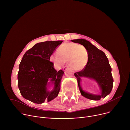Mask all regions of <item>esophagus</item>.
I'll list each match as a JSON object with an SVG mask.
<instances>
[{
  "label": "esophagus",
  "instance_id": "1",
  "mask_svg": "<svg viewBox=\"0 0 130 130\" xmlns=\"http://www.w3.org/2000/svg\"><path fill=\"white\" fill-rule=\"evenodd\" d=\"M68 68V66H64V67H63V70H64V71H65V70H66V69Z\"/></svg>",
  "mask_w": 130,
  "mask_h": 130
}]
</instances>
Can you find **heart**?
Returning a JSON list of instances; mask_svg holds the SVG:
<instances>
[{"instance_id":"obj_1","label":"heart","mask_w":130,"mask_h":130,"mask_svg":"<svg viewBox=\"0 0 130 130\" xmlns=\"http://www.w3.org/2000/svg\"><path fill=\"white\" fill-rule=\"evenodd\" d=\"M57 52V54H52L50 58L51 61L57 66H62L68 61L73 70L79 71L88 64L89 53L83 45L74 43H66L60 45Z\"/></svg>"}]
</instances>
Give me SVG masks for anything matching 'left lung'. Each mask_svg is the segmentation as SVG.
Returning a JSON list of instances; mask_svg holds the SVG:
<instances>
[{
    "mask_svg": "<svg viewBox=\"0 0 130 130\" xmlns=\"http://www.w3.org/2000/svg\"><path fill=\"white\" fill-rule=\"evenodd\" d=\"M71 41L85 46L89 53L87 65L84 70L74 74L81 94L84 97L92 100H99L101 98H105L111 92L113 83L111 74L112 69L105 53L86 40L79 39ZM82 77H87L96 81L101 88V94L95 95L84 91L80 85Z\"/></svg>",
    "mask_w": 130,
    "mask_h": 130,
    "instance_id": "1",
    "label": "left lung"
}]
</instances>
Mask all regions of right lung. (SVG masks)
Wrapping results in <instances>:
<instances>
[{
    "instance_id": "1",
    "label": "right lung",
    "mask_w": 130,
    "mask_h": 130,
    "mask_svg": "<svg viewBox=\"0 0 130 130\" xmlns=\"http://www.w3.org/2000/svg\"><path fill=\"white\" fill-rule=\"evenodd\" d=\"M63 41L38 43L26 52L19 65L18 85L22 97L32 102H49L58 94L60 81L64 74L62 70L57 72L50 58ZM50 80V82L48 81ZM52 91L47 90L51 83Z\"/></svg>"
}]
</instances>
